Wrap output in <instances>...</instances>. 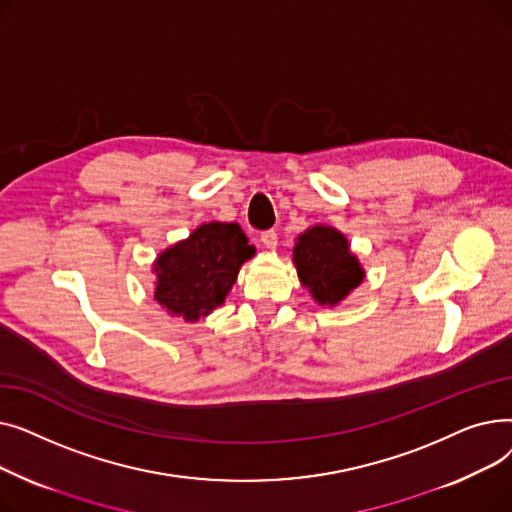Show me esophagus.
Masks as SVG:
<instances>
[{
  "mask_svg": "<svg viewBox=\"0 0 512 512\" xmlns=\"http://www.w3.org/2000/svg\"><path fill=\"white\" fill-rule=\"evenodd\" d=\"M261 242H263L265 249H276L278 247V234H276V230L261 232Z\"/></svg>",
  "mask_w": 512,
  "mask_h": 512,
  "instance_id": "esophagus-1",
  "label": "esophagus"
}]
</instances>
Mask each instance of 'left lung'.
Listing matches in <instances>:
<instances>
[{
    "instance_id": "left-lung-1",
    "label": "left lung",
    "mask_w": 512,
    "mask_h": 512,
    "mask_svg": "<svg viewBox=\"0 0 512 512\" xmlns=\"http://www.w3.org/2000/svg\"><path fill=\"white\" fill-rule=\"evenodd\" d=\"M292 263L301 284L321 307H338L365 278L351 242L334 226L315 224L294 240Z\"/></svg>"
}]
</instances>
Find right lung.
Returning a JSON list of instances; mask_svg holds the SVG:
<instances>
[{"mask_svg": "<svg viewBox=\"0 0 512 512\" xmlns=\"http://www.w3.org/2000/svg\"><path fill=\"white\" fill-rule=\"evenodd\" d=\"M255 255L236 222H207L153 261V299L170 315L195 324L224 305L240 265Z\"/></svg>", "mask_w": 512, "mask_h": 512, "instance_id": "right-lung-1", "label": "right lung"}]
</instances>
